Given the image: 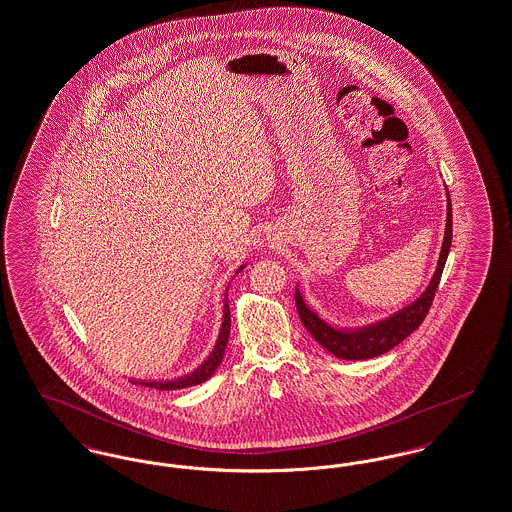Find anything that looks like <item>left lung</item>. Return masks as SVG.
Wrapping results in <instances>:
<instances>
[{"instance_id":"obj_1","label":"left lung","mask_w":512,"mask_h":512,"mask_svg":"<svg viewBox=\"0 0 512 512\" xmlns=\"http://www.w3.org/2000/svg\"><path fill=\"white\" fill-rule=\"evenodd\" d=\"M446 198H448L446 232H444V240L440 247L438 263L432 272L429 286L425 287V291L406 307L392 312L390 316H385L381 320L364 324V326H352V328L335 326L324 316H320V312L316 308L310 307L299 284L295 286V305H297L299 318L320 347L326 348L329 354H333L335 358H341V360H369V358H377V356L389 352L390 348L400 345L408 335H411L423 324L430 305H432L434 293L440 284V276H442V270L446 265L448 253H450L451 200L448 188H446Z\"/></svg>"}]
</instances>
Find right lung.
Returning <instances> with one entry per match:
<instances>
[{"mask_svg":"<svg viewBox=\"0 0 512 512\" xmlns=\"http://www.w3.org/2000/svg\"><path fill=\"white\" fill-rule=\"evenodd\" d=\"M247 263L238 266L234 276L238 272H242L246 268ZM230 286V284H228ZM228 335H230V307H228V287H226L225 297H223V320H221V328H219V335L217 341L213 345V350L207 354L204 362L196 369H192L190 373L181 375V377H173V379H131V383L135 385H144L150 389L160 390H177L186 389V387H194V385H202L205 383L217 368L223 362L225 356L226 343H228Z\"/></svg>","mask_w":512,"mask_h":512,"instance_id":"add662e5","label":"right lung"}]
</instances>
